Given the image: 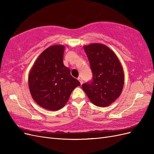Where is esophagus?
I'll list each match as a JSON object with an SVG mask.
<instances>
[{
  "label": "esophagus",
  "mask_w": 154,
  "mask_h": 154,
  "mask_svg": "<svg viewBox=\"0 0 154 154\" xmlns=\"http://www.w3.org/2000/svg\"><path fill=\"white\" fill-rule=\"evenodd\" d=\"M78 80L80 81V84L81 85H82V83H83V80H82V79L81 78H78Z\"/></svg>",
  "instance_id": "esophagus-1"
}]
</instances>
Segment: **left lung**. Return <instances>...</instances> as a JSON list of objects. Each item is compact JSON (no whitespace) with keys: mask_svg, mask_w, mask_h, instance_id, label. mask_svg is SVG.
Instances as JSON below:
<instances>
[{"mask_svg":"<svg viewBox=\"0 0 154 154\" xmlns=\"http://www.w3.org/2000/svg\"><path fill=\"white\" fill-rule=\"evenodd\" d=\"M90 63L92 78L83 83L85 91L92 103L101 107L109 106L120 96L124 84L122 65L114 53L107 46L92 44L84 46Z\"/></svg>","mask_w":154,"mask_h":154,"instance_id":"obj_1","label":"left lung"}]
</instances>
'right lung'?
<instances>
[{"mask_svg": "<svg viewBox=\"0 0 154 154\" xmlns=\"http://www.w3.org/2000/svg\"><path fill=\"white\" fill-rule=\"evenodd\" d=\"M65 47L56 45L44 51L32 66L28 79L33 100L40 106L57 110L66 105L70 95L80 83L63 65Z\"/></svg>", "mask_w": 154, "mask_h": 154, "instance_id": "obj_1", "label": "right lung"}]
</instances>
